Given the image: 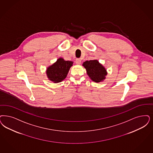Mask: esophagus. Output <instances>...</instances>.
<instances>
[{"mask_svg": "<svg viewBox=\"0 0 153 153\" xmlns=\"http://www.w3.org/2000/svg\"><path fill=\"white\" fill-rule=\"evenodd\" d=\"M75 63L77 64H80L81 63V60L80 59H76L75 60Z\"/></svg>", "mask_w": 153, "mask_h": 153, "instance_id": "1", "label": "esophagus"}]
</instances>
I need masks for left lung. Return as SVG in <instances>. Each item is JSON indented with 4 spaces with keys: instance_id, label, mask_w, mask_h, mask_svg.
I'll use <instances>...</instances> for the list:
<instances>
[{
    "instance_id": "left-lung-1",
    "label": "left lung",
    "mask_w": 153,
    "mask_h": 153,
    "mask_svg": "<svg viewBox=\"0 0 153 153\" xmlns=\"http://www.w3.org/2000/svg\"><path fill=\"white\" fill-rule=\"evenodd\" d=\"M90 79L95 82H100L105 79L107 74L105 68L97 60L86 61L82 64Z\"/></svg>"
}]
</instances>
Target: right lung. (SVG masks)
I'll list each match as a JSON object with an SVG mask.
<instances>
[{"instance_id":"add662e5","label":"right lung","mask_w":153,"mask_h":153,"mask_svg":"<svg viewBox=\"0 0 153 153\" xmlns=\"http://www.w3.org/2000/svg\"><path fill=\"white\" fill-rule=\"evenodd\" d=\"M73 63V62L66 61L63 58H59L55 63L47 68L46 74L48 79L54 83L62 82L66 78Z\"/></svg>"}]
</instances>
